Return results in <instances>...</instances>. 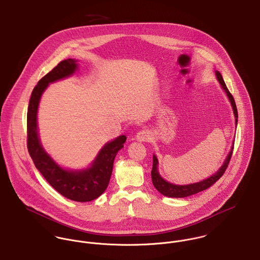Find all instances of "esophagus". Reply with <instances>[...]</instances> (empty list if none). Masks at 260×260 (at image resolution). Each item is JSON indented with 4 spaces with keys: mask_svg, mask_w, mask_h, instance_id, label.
Here are the masks:
<instances>
[{
    "mask_svg": "<svg viewBox=\"0 0 260 260\" xmlns=\"http://www.w3.org/2000/svg\"><path fill=\"white\" fill-rule=\"evenodd\" d=\"M137 140L140 142H148L151 139V134L147 129H142L137 134Z\"/></svg>",
    "mask_w": 260,
    "mask_h": 260,
    "instance_id": "1",
    "label": "esophagus"
}]
</instances>
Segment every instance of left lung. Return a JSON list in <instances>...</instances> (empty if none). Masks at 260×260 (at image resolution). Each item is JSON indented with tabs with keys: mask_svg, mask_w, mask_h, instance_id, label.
Listing matches in <instances>:
<instances>
[{
	"mask_svg": "<svg viewBox=\"0 0 260 260\" xmlns=\"http://www.w3.org/2000/svg\"><path fill=\"white\" fill-rule=\"evenodd\" d=\"M216 76H217V79L219 81V83L221 84L222 88L225 90V92L227 93V96L231 103L232 105V108H233V111H234V115H235V123L237 124V120H238V112H237V107H236V104H235V101L232 96V94L230 93V91L228 90L224 80H223V77L221 75V73L219 71H216ZM233 149H234V144L231 148V151L230 153L228 154V156L226 157L224 164L222 165V167L217 171V173H215L214 175H212L211 177H209L208 179H205L201 182H198V183H194V184H190V185H174L172 183H169L167 181H165L158 174L157 172V158L156 156L154 155L153 156V169H152V181H153V184L155 186L156 190L162 194L164 196H167V197H173V198H183V197H188V196H191V195H194V194H197L201 191H204L208 189L209 187H211L214 183H216L222 176L223 174L225 173L228 165H229V161L231 159V156L233 154Z\"/></svg>",
	"mask_w": 260,
	"mask_h": 260,
	"instance_id": "left-lung-1",
	"label": "left lung"
}]
</instances>
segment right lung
<instances>
[{"label": "right lung", "mask_w": 260, "mask_h": 260, "mask_svg": "<svg viewBox=\"0 0 260 260\" xmlns=\"http://www.w3.org/2000/svg\"><path fill=\"white\" fill-rule=\"evenodd\" d=\"M76 62L74 59L59 62L34 87L27 112V148L35 167L58 193L76 202H89L99 198L107 188L114 157L122 149L126 137L120 136L107 143L90 168L69 171L59 167L43 150L37 129V110L43 91L49 83L72 75L77 69Z\"/></svg>", "instance_id": "right-lung-1"}]
</instances>
